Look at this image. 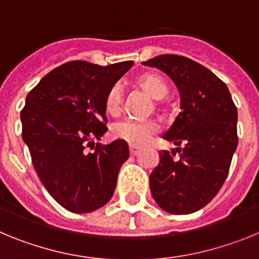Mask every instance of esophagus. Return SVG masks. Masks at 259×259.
Returning <instances> with one entry per match:
<instances>
[{"mask_svg":"<svg viewBox=\"0 0 259 259\" xmlns=\"http://www.w3.org/2000/svg\"><path fill=\"white\" fill-rule=\"evenodd\" d=\"M139 152H140V149H139V148H134V146H130V154H131V155H137V154H139Z\"/></svg>","mask_w":259,"mask_h":259,"instance_id":"1","label":"esophagus"}]
</instances>
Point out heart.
Masks as SVG:
<instances>
[{
    "mask_svg": "<svg viewBox=\"0 0 259 259\" xmlns=\"http://www.w3.org/2000/svg\"><path fill=\"white\" fill-rule=\"evenodd\" d=\"M137 85L143 89L149 97L155 100L157 109H163L166 106L164 97L168 93V87L164 83L159 75L148 72L141 75L137 79ZM123 106V92L122 87L115 84L113 88L107 92L106 100H105V109L111 115H116L120 113ZM161 131V127L155 120H132V119H124L120 122L114 123L111 127V135L115 139L125 141L132 146L146 145L150 140H153Z\"/></svg>",
    "mask_w": 259,
    "mask_h": 259,
    "instance_id": "obj_1",
    "label": "heart"
}]
</instances>
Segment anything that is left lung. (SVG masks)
I'll return each mask as SVG.
<instances>
[{
    "label": "left lung",
    "instance_id": "left-lung-1",
    "mask_svg": "<svg viewBox=\"0 0 259 259\" xmlns=\"http://www.w3.org/2000/svg\"><path fill=\"white\" fill-rule=\"evenodd\" d=\"M166 72L180 93L182 111L163 139L175 152H159L150 192L171 214H191L217 196L237 148V107L227 85L209 68L183 56L163 54L143 62Z\"/></svg>",
    "mask_w": 259,
    "mask_h": 259
}]
</instances>
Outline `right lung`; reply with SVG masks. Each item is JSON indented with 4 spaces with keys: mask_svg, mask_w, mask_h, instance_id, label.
I'll list each match as a JSON object with an SVG mask.
<instances>
[{
    "mask_svg": "<svg viewBox=\"0 0 259 259\" xmlns=\"http://www.w3.org/2000/svg\"><path fill=\"white\" fill-rule=\"evenodd\" d=\"M134 62L109 66L71 61L45 75L20 111L22 137L49 194L72 212H91L113 197L125 141L96 143L107 131L105 100ZM95 148L88 152L87 147Z\"/></svg>",
    "mask_w": 259,
    "mask_h": 259,
    "instance_id": "right-lung-1",
    "label": "right lung"
}]
</instances>
